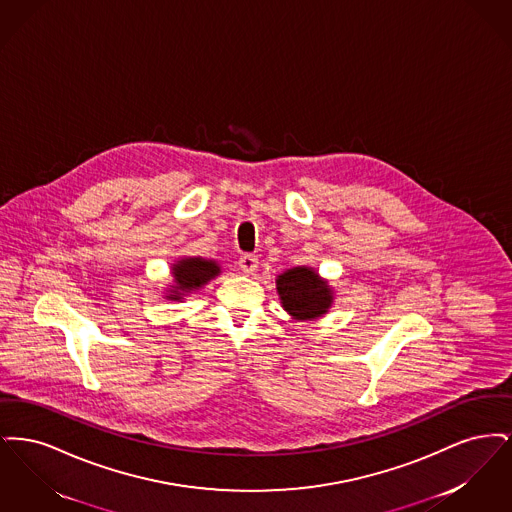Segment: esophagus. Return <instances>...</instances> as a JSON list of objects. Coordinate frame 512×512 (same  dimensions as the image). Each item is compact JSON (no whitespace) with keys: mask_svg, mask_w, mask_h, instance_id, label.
Instances as JSON below:
<instances>
[{"mask_svg":"<svg viewBox=\"0 0 512 512\" xmlns=\"http://www.w3.org/2000/svg\"><path fill=\"white\" fill-rule=\"evenodd\" d=\"M238 267L240 270L244 272V274H253L257 267H259V259L255 257V255H249V253H245L240 257V261H238Z\"/></svg>","mask_w":512,"mask_h":512,"instance_id":"esophagus-1","label":"esophagus"}]
</instances>
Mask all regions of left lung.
<instances>
[{"label": "left lung", "mask_w": 512, "mask_h": 512, "mask_svg": "<svg viewBox=\"0 0 512 512\" xmlns=\"http://www.w3.org/2000/svg\"><path fill=\"white\" fill-rule=\"evenodd\" d=\"M276 292L293 320H317L334 305V288L318 270L307 265L288 268L276 276Z\"/></svg>", "instance_id": "8db88e82"}]
</instances>
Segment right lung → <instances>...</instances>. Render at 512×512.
Returning <instances> with one entry per match:
<instances>
[{
    "instance_id": "right-lung-1",
    "label": "right lung",
    "mask_w": 512,
    "mask_h": 512,
    "mask_svg": "<svg viewBox=\"0 0 512 512\" xmlns=\"http://www.w3.org/2000/svg\"><path fill=\"white\" fill-rule=\"evenodd\" d=\"M222 268L215 259L180 257L171 265L172 282L163 290L167 301H184L188 295L205 288L211 280L220 276Z\"/></svg>"
}]
</instances>
